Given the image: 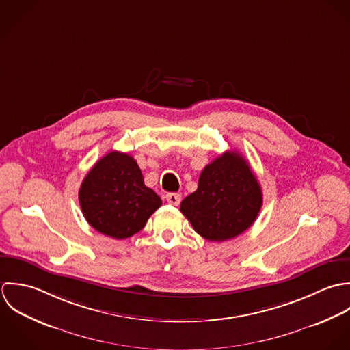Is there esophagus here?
I'll return each instance as SVG.
<instances>
[{
	"label": "esophagus",
	"instance_id": "esophagus-1",
	"mask_svg": "<svg viewBox=\"0 0 350 350\" xmlns=\"http://www.w3.org/2000/svg\"><path fill=\"white\" fill-rule=\"evenodd\" d=\"M166 202L172 206H178L181 202V195L180 193H167L166 195Z\"/></svg>",
	"mask_w": 350,
	"mask_h": 350
}]
</instances>
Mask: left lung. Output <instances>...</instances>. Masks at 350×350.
<instances>
[{
	"label": "left lung",
	"instance_id": "left-lung-1",
	"mask_svg": "<svg viewBox=\"0 0 350 350\" xmlns=\"http://www.w3.org/2000/svg\"><path fill=\"white\" fill-rule=\"evenodd\" d=\"M261 207V185L250 165L239 152L226 151L203 169L196 192L180 210L199 235L221 242L246 231Z\"/></svg>",
	"mask_w": 350,
	"mask_h": 350
}]
</instances>
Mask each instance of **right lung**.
<instances>
[{"mask_svg": "<svg viewBox=\"0 0 350 350\" xmlns=\"http://www.w3.org/2000/svg\"><path fill=\"white\" fill-rule=\"evenodd\" d=\"M78 199L86 221L115 239L137 234L162 206L161 198L144 185L137 161L120 151L96 162L81 184Z\"/></svg>", "mask_w": 350, "mask_h": 350, "instance_id": "obj_1", "label": "right lung"}]
</instances>
